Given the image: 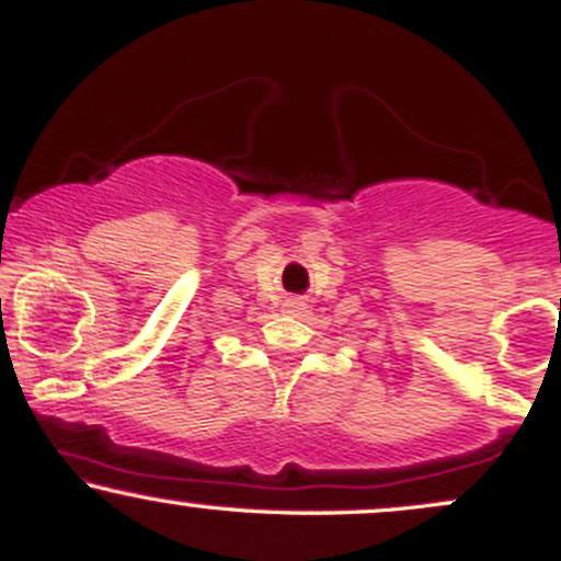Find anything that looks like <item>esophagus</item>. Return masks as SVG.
<instances>
[{"instance_id": "obj_1", "label": "esophagus", "mask_w": 561, "mask_h": 561, "mask_svg": "<svg viewBox=\"0 0 561 561\" xmlns=\"http://www.w3.org/2000/svg\"><path fill=\"white\" fill-rule=\"evenodd\" d=\"M302 306H306V302H300V300H287L289 311H302Z\"/></svg>"}]
</instances>
